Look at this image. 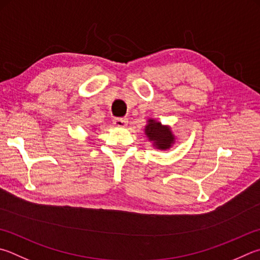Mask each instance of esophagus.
<instances>
[{
	"mask_svg": "<svg viewBox=\"0 0 260 260\" xmlns=\"http://www.w3.org/2000/svg\"><path fill=\"white\" fill-rule=\"evenodd\" d=\"M127 122H128V120H127L126 118H116L114 120V124L117 127H125L127 126Z\"/></svg>",
	"mask_w": 260,
	"mask_h": 260,
	"instance_id": "esophagus-1",
	"label": "esophagus"
}]
</instances>
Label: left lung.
I'll list each match as a JSON object with an SVG mask.
<instances>
[{
  "label": "left lung",
  "mask_w": 260,
  "mask_h": 260,
  "mask_svg": "<svg viewBox=\"0 0 260 260\" xmlns=\"http://www.w3.org/2000/svg\"><path fill=\"white\" fill-rule=\"evenodd\" d=\"M145 135L149 141L153 142V145L159 150H168L175 143V136L169 126H164L161 122L154 119H149L145 126Z\"/></svg>",
  "instance_id": "1"
}]
</instances>
